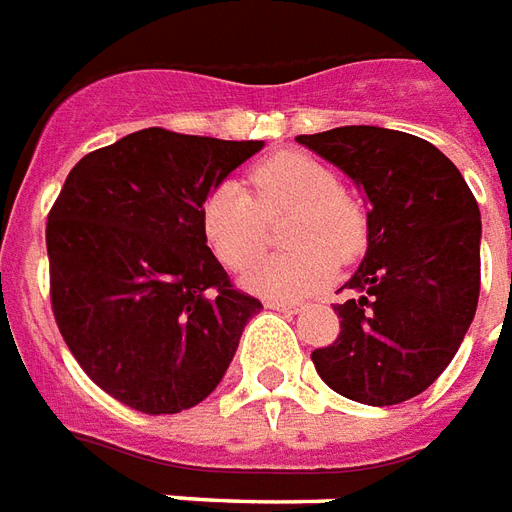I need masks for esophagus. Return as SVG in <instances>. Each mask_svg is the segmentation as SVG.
Masks as SVG:
<instances>
[{"instance_id": "34e87169", "label": "esophagus", "mask_w": 512, "mask_h": 512, "mask_svg": "<svg viewBox=\"0 0 512 512\" xmlns=\"http://www.w3.org/2000/svg\"><path fill=\"white\" fill-rule=\"evenodd\" d=\"M266 306H268V309H274V312H282V314H298V312H301V304H293V301H274V298H268Z\"/></svg>"}]
</instances>
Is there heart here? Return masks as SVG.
Returning <instances> with one entry per match:
<instances>
[{
  "label": "heart",
  "instance_id": "1",
  "mask_svg": "<svg viewBox=\"0 0 512 512\" xmlns=\"http://www.w3.org/2000/svg\"><path fill=\"white\" fill-rule=\"evenodd\" d=\"M244 184L225 181L208 192L200 225L211 252L227 268L252 266L266 249L268 219L293 208L285 225L290 252L257 263L244 276L252 293L298 301L331 282L336 260L347 263L366 244V214L325 162L287 151L249 170Z\"/></svg>",
  "mask_w": 512,
  "mask_h": 512
}]
</instances>
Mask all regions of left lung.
Instances as JSON below:
<instances>
[{
  "instance_id": "8db88e82",
  "label": "left lung",
  "mask_w": 512,
  "mask_h": 512,
  "mask_svg": "<svg viewBox=\"0 0 512 512\" xmlns=\"http://www.w3.org/2000/svg\"><path fill=\"white\" fill-rule=\"evenodd\" d=\"M298 143L347 173L366 198V255L333 306L336 342L312 352L344 399L391 407L429 388L464 342L480 295V208L429 140L336 127Z\"/></svg>"
}]
</instances>
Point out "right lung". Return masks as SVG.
<instances>
[{
	"instance_id": "right-lung-1",
	"label": "right lung",
	"mask_w": 512,
	"mask_h": 512,
	"mask_svg": "<svg viewBox=\"0 0 512 512\" xmlns=\"http://www.w3.org/2000/svg\"><path fill=\"white\" fill-rule=\"evenodd\" d=\"M260 149L149 127L64 181L45 227L56 325L83 372L132 410L200 404L263 309L230 285L200 225L208 192Z\"/></svg>"
}]
</instances>
